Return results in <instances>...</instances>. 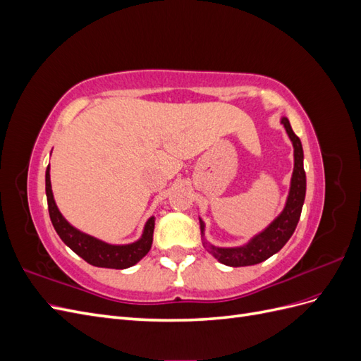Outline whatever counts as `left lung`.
Masks as SVG:
<instances>
[{"mask_svg":"<svg viewBox=\"0 0 361 361\" xmlns=\"http://www.w3.org/2000/svg\"><path fill=\"white\" fill-rule=\"evenodd\" d=\"M281 123L285 125L286 133L293 145V155H295V166H293V174L290 180V191L289 197L286 202L285 209L272 221L264 232L255 236L251 241L244 247L236 248H216L214 245H206L207 251L221 264L227 267H248L256 265L260 262L267 260L272 255H276L285 245L292 233L297 227L302 203L305 197V171L302 166V146L300 138L295 135V133L290 128L289 120L286 117L281 118ZM200 228L202 233L204 231L203 221L200 220Z\"/></svg>","mask_w":361,"mask_h":361,"instance_id":"1","label":"left lung"}]
</instances>
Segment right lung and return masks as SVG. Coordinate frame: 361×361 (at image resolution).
Here are the masks:
<instances>
[{"label":"right lung","mask_w":361,"mask_h":361,"mask_svg":"<svg viewBox=\"0 0 361 361\" xmlns=\"http://www.w3.org/2000/svg\"><path fill=\"white\" fill-rule=\"evenodd\" d=\"M47 199H48V211L54 228L61 238V241L66 244L76 255L82 257L87 264L99 268H113V269H125L135 265L140 259H143L152 247L154 241V228H155V218L152 216L146 223L143 236L140 241L129 244V245H110L105 244L99 239L81 233L72 227L66 220H64L57 204L52 197L51 190V179H49V166L47 169Z\"/></svg>","instance_id":"right-lung-1"}]
</instances>
